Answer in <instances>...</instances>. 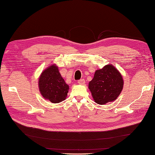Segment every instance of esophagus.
Masks as SVG:
<instances>
[{
  "instance_id": "esophagus-1",
  "label": "esophagus",
  "mask_w": 155,
  "mask_h": 155,
  "mask_svg": "<svg viewBox=\"0 0 155 155\" xmlns=\"http://www.w3.org/2000/svg\"><path fill=\"white\" fill-rule=\"evenodd\" d=\"M78 83L79 84H84L85 83V81L84 79H81L79 81H78Z\"/></svg>"
}]
</instances>
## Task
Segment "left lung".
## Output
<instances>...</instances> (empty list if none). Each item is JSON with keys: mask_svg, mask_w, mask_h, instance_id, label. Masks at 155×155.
I'll use <instances>...</instances> for the list:
<instances>
[{"mask_svg": "<svg viewBox=\"0 0 155 155\" xmlns=\"http://www.w3.org/2000/svg\"><path fill=\"white\" fill-rule=\"evenodd\" d=\"M123 85L120 72L113 65L107 64L95 71L93 80L88 83V88L95 103L105 104L117 99Z\"/></svg>", "mask_w": 155, "mask_h": 155, "instance_id": "left-lung-1", "label": "left lung"}]
</instances>
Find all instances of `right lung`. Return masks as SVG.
Segmentation results:
<instances>
[{
	"mask_svg": "<svg viewBox=\"0 0 155 155\" xmlns=\"http://www.w3.org/2000/svg\"><path fill=\"white\" fill-rule=\"evenodd\" d=\"M39 91L45 100L59 103L66 99L69 86L59 72L57 64H51L42 72L38 78Z\"/></svg>",
	"mask_w": 155,
	"mask_h": 155,
	"instance_id": "add662e5",
	"label": "right lung"
}]
</instances>
